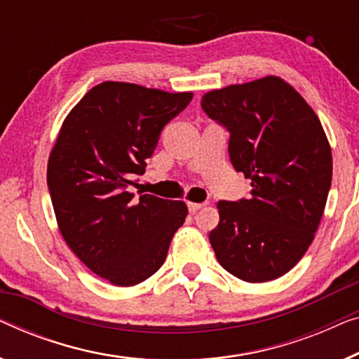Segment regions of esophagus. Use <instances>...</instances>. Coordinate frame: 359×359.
I'll list each match as a JSON object with an SVG mask.
<instances>
[{"instance_id": "esophagus-1", "label": "esophagus", "mask_w": 359, "mask_h": 359, "mask_svg": "<svg viewBox=\"0 0 359 359\" xmlns=\"http://www.w3.org/2000/svg\"><path fill=\"white\" fill-rule=\"evenodd\" d=\"M205 204H197V202H188V209L191 214H196L197 210H201Z\"/></svg>"}]
</instances>
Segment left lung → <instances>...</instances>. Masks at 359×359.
<instances>
[{
  "label": "left lung",
  "instance_id": "1",
  "mask_svg": "<svg viewBox=\"0 0 359 359\" xmlns=\"http://www.w3.org/2000/svg\"><path fill=\"white\" fill-rule=\"evenodd\" d=\"M202 110L230 133L231 165L251 197L217 204L209 240L220 266L249 283L292 270L314 240L332 183V150L303 97L277 76L210 90Z\"/></svg>",
  "mask_w": 359,
  "mask_h": 359
}]
</instances>
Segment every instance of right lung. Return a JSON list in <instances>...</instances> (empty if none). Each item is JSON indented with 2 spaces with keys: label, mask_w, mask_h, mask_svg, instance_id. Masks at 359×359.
<instances>
[{
  "label": "right lung",
  "mask_w": 359,
  "mask_h": 359,
  "mask_svg": "<svg viewBox=\"0 0 359 359\" xmlns=\"http://www.w3.org/2000/svg\"><path fill=\"white\" fill-rule=\"evenodd\" d=\"M192 100L102 82L66 116L46 168L56 222L71 251L116 287L144 282L163 266L171 238L183 225V201L133 192L160 133Z\"/></svg>",
  "instance_id": "1"
}]
</instances>
